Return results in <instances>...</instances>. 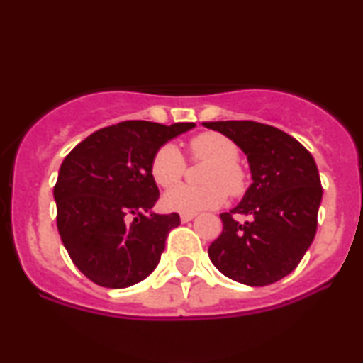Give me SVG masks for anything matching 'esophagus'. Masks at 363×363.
<instances>
[{
  "mask_svg": "<svg viewBox=\"0 0 363 363\" xmlns=\"http://www.w3.org/2000/svg\"><path fill=\"white\" fill-rule=\"evenodd\" d=\"M194 216H196V213H181V222H182V223L191 222V220H193Z\"/></svg>",
  "mask_w": 363,
  "mask_h": 363,
  "instance_id": "esophagus-1",
  "label": "esophagus"
}]
</instances>
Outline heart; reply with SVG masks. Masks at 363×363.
I'll use <instances>...</instances> for the list:
<instances>
[{"label":"heart","instance_id":"heart-1","mask_svg":"<svg viewBox=\"0 0 363 363\" xmlns=\"http://www.w3.org/2000/svg\"><path fill=\"white\" fill-rule=\"evenodd\" d=\"M191 155L198 162H208L203 176L206 186L181 184L186 172V160L174 143H164L157 150L150 164V174L160 187H172L162 196V206L176 213H198L215 210L227 199V189L232 196H240L247 187V174L239 165V148L220 133H201L189 141Z\"/></svg>","mask_w":363,"mask_h":363}]
</instances>
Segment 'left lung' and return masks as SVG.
Instances as JSON below:
<instances>
[{
  "label": "left lung",
  "instance_id": "obj_1",
  "mask_svg": "<svg viewBox=\"0 0 363 363\" xmlns=\"http://www.w3.org/2000/svg\"><path fill=\"white\" fill-rule=\"evenodd\" d=\"M203 126L230 138L247 155L252 184L208 249L220 273L264 286L294 272L318 230L323 187L314 157L294 136L254 121H215ZM235 214L249 216L236 222Z\"/></svg>",
  "mask_w": 363,
  "mask_h": 363
}]
</instances>
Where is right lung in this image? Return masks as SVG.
Instances as JSON below:
<instances>
[{"instance_id": "1", "label": "right lung", "mask_w": 363, "mask_h": 363, "mask_svg": "<svg viewBox=\"0 0 363 363\" xmlns=\"http://www.w3.org/2000/svg\"><path fill=\"white\" fill-rule=\"evenodd\" d=\"M194 126L124 121L91 133L62 160L54 186L57 230L89 280L126 289L157 268L181 218L152 211L158 187L150 164L162 145Z\"/></svg>"}]
</instances>
